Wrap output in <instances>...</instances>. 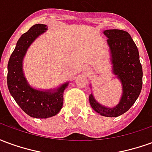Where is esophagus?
Returning a JSON list of instances; mask_svg holds the SVG:
<instances>
[{"label":"esophagus","instance_id":"34e87169","mask_svg":"<svg viewBox=\"0 0 152 152\" xmlns=\"http://www.w3.org/2000/svg\"><path fill=\"white\" fill-rule=\"evenodd\" d=\"M89 68H88V71H89Z\"/></svg>","mask_w":152,"mask_h":152}]
</instances>
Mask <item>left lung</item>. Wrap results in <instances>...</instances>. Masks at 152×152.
I'll return each instance as SVG.
<instances>
[{"instance_id":"8db88e82","label":"left lung","mask_w":152,"mask_h":152,"mask_svg":"<svg viewBox=\"0 0 152 152\" xmlns=\"http://www.w3.org/2000/svg\"><path fill=\"white\" fill-rule=\"evenodd\" d=\"M111 48L113 72L121 80L123 94L120 103L113 108L105 107L96 102L92 94L89 102L92 108L107 117H116L124 114L134 105L142 87V67L136 45L127 31L112 29L104 31Z\"/></svg>"}]
</instances>
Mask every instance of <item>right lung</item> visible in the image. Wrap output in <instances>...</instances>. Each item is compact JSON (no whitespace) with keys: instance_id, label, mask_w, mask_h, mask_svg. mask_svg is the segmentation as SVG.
<instances>
[{"instance_id":"add662e5","label":"right lung","mask_w":152,"mask_h":152,"mask_svg":"<svg viewBox=\"0 0 152 152\" xmlns=\"http://www.w3.org/2000/svg\"><path fill=\"white\" fill-rule=\"evenodd\" d=\"M47 30L46 25L35 24L21 36L8 63L7 85L9 91L23 112L34 118H49L60 112L63 104V94L68 83L55 93L32 89L25 79L22 62L26 51L39 35Z\"/></svg>"}]
</instances>
